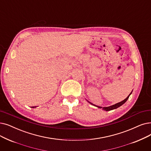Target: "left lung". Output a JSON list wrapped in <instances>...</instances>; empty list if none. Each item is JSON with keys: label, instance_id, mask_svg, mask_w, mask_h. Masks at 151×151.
Wrapping results in <instances>:
<instances>
[{"label": "left lung", "instance_id": "left-lung-1", "mask_svg": "<svg viewBox=\"0 0 151 151\" xmlns=\"http://www.w3.org/2000/svg\"><path fill=\"white\" fill-rule=\"evenodd\" d=\"M132 93H131L129 94V96L126 98L125 99H124V100L122 101V102H119V103H117V104H115V105H113V106H109V107H99V106H95V105L93 104L92 103H91V102H89L90 104H91L94 105V106L97 107L98 108H100V109H102H102L104 110H106V111H109V110H111L115 109H116V108H118V107H119L120 106H122V105H123L124 103H125V102H127V101L128 100V99L129 98V95H130L131 94H132Z\"/></svg>", "mask_w": 151, "mask_h": 151}]
</instances>
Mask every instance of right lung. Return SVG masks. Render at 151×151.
Listing matches in <instances>:
<instances>
[{
    "label": "right lung",
    "instance_id": "obj_1",
    "mask_svg": "<svg viewBox=\"0 0 151 151\" xmlns=\"http://www.w3.org/2000/svg\"><path fill=\"white\" fill-rule=\"evenodd\" d=\"M35 107H32V108H35Z\"/></svg>",
    "mask_w": 151,
    "mask_h": 151
}]
</instances>
